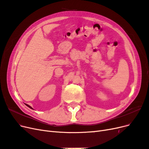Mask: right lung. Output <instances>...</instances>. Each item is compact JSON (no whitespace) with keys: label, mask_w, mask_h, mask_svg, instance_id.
I'll list each match as a JSON object with an SVG mask.
<instances>
[{"label":"right lung","mask_w":149,"mask_h":149,"mask_svg":"<svg viewBox=\"0 0 149 149\" xmlns=\"http://www.w3.org/2000/svg\"><path fill=\"white\" fill-rule=\"evenodd\" d=\"M26 106H27V107H29V108H31V109H33V108H31V107H30V106H29V105H28V104H26Z\"/></svg>","instance_id":"obj_1"}]
</instances>
